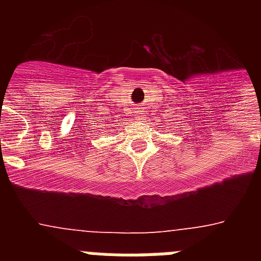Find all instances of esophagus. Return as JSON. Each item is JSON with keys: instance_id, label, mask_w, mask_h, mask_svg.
Returning a JSON list of instances; mask_svg holds the SVG:
<instances>
[{"instance_id": "esophagus-1", "label": "esophagus", "mask_w": 261, "mask_h": 261, "mask_svg": "<svg viewBox=\"0 0 261 261\" xmlns=\"http://www.w3.org/2000/svg\"><path fill=\"white\" fill-rule=\"evenodd\" d=\"M136 119L137 120L144 119V111H142L141 108H137V110H136Z\"/></svg>"}]
</instances>
